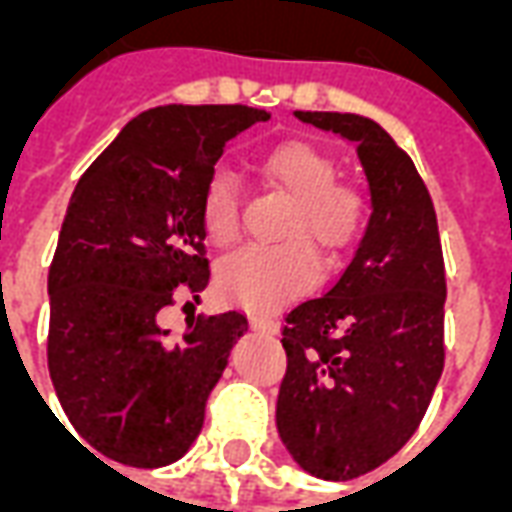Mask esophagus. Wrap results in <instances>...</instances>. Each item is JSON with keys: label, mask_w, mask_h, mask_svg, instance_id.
Returning a JSON list of instances; mask_svg holds the SVG:
<instances>
[{"label": "esophagus", "mask_w": 512, "mask_h": 512, "mask_svg": "<svg viewBox=\"0 0 512 512\" xmlns=\"http://www.w3.org/2000/svg\"><path fill=\"white\" fill-rule=\"evenodd\" d=\"M249 323H252V329L263 334H274L279 329V323L271 318V315H263V312H252L249 315Z\"/></svg>", "instance_id": "esophagus-1"}]
</instances>
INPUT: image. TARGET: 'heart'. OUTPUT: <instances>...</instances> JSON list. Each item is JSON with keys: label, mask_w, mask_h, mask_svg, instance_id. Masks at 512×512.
<instances>
[{"label": "heart", "mask_w": 512, "mask_h": 512, "mask_svg": "<svg viewBox=\"0 0 512 512\" xmlns=\"http://www.w3.org/2000/svg\"><path fill=\"white\" fill-rule=\"evenodd\" d=\"M263 178L288 194L282 216V241L249 244L224 257L216 285L224 299L271 310L310 288L321 274V257L307 237L326 255H340L362 235L370 213L367 191L356 180L337 178L334 158L312 142L290 139L271 147L263 158ZM200 216L205 235L216 246L233 244L241 233V194L230 172H213L202 189Z\"/></svg>", "instance_id": "b5f03b06"}]
</instances>
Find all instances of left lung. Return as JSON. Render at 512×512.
<instances>
[{"mask_svg":"<svg viewBox=\"0 0 512 512\" xmlns=\"http://www.w3.org/2000/svg\"><path fill=\"white\" fill-rule=\"evenodd\" d=\"M296 117L354 142L373 213L332 288L285 315L277 430L304 472L354 480L414 436L439 384L444 255L428 189L384 128L340 112Z\"/></svg>","mask_w":512,"mask_h":512,"instance_id":"1","label":"left lung"}]
</instances>
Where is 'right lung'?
<instances>
[{
	"label": "right lung",
	"instance_id": "add662e5",
	"mask_svg": "<svg viewBox=\"0 0 512 512\" xmlns=\"http://www.w3.org/2000/svg\"><path fill=\"white\" fill-rule=\"evenodd\" d=\"M268 117L244 104L147 109L76 183L49 268L46 354L65 417L109 461L167 466L200 433L246 318L200 315L169 340L158 315L208 288L202 189L224 145Z\"/></svg>",
	"mask_w": 512,
	"mask_h": 512
}]
</instances>
